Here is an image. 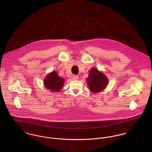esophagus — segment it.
<instances>
[{
	"mask_svg": "<svg viewBox=\"0 0 152 152\" xmlns=\"http://www.w3.org/2000/svg\"><path fill=\"white\" fill-rule=\"evenodd\" d=\"M78 79H79V77L77 75H73L72 77V79L73 80H78Z\"/></svg>",
	"mask_w": 152,
	"mask_h": 152,
	"instance_id": "obj_1",
	"label": "esophagus"
}]
</instances>
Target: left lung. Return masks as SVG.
Returning a JSON list of instances; mask_svg holds the SVG:
<instances>
[{
    "label": "left lung",
    "instance_id": "obj_1",
    "mask_svg": "<svg viewBox=\"0 0 152 152\" xmlns=\"http://www.w3.org/2000/svg\"><path fill=\"white\" fill-rule=\"evenodd\" d=\"M86 83L90 91L99 93L104 90L108 84V80L105 75L97 68H92L89 71Z\"/></svg>",
    "mask_w": 152,
    "mask_h": 152
}]
</instances>
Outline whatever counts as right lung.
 <instances>
[{
	"label": "right lung",
	"mask_w": 152,
	"mask_h": 152,
	"mask_svg": "<svg viewBox=\"0 0 152 152\" xmlns=\"http://www.w3.org/2000/svg\"><path fill=\"white\" fill-rule=\"evenodd\" d=\"M64 83L65 80L61 77L55 70L48 73L44 80L45 87L52 93L59 91L62 88Z\"/></svg>",
	"instance_id": "obj_1"
}]
</instances>
